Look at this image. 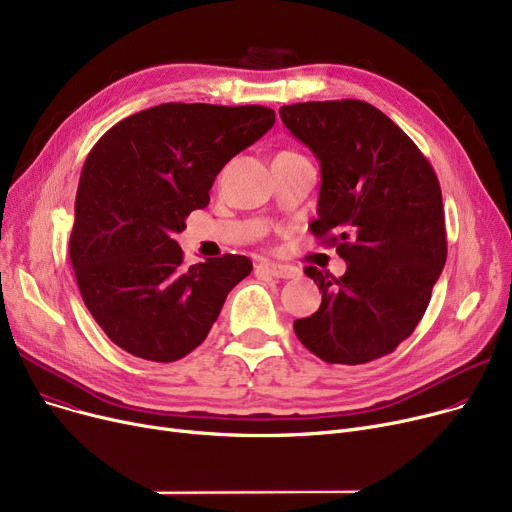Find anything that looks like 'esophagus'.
Returning a JSON list of instances; mask_svg holds the SVG:
<instances>
[{
    "mask_svg": "<svg viewBox=\"0 0 512 512\" xmlns=\"http://www.w3.org/2000/svg\"><path fill=\"white\" fill-rule=\"evenodd\" d=\"M259 272H265L270 274L274 278H282V280H290V278H297L301 272L297 270V267L292 265H282V263H272V261H261L257 265Z\"/></svg>",
    "mask_w": 512,
    "mask_h": 512,
    "instance_id": "obj_1",
    "label": "esophagus"
}]
</instances>
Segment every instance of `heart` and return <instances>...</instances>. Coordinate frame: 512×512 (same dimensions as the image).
I'll list each match as a JSON object with an SVG mask.
<instances>
[{
  "label": "heart",
  "mask_w": 512,
  "mask_h": 512,
  "mask_svg": "<svg viewBox=\"0 0 512 512\" xmlns=\"http://www.w3.org/2000/svg\"><path fill=\"white\" fill-rule=\"evenodd\" d=\"M284 155H297V153H294V151H282Z\"/></svg>",
  "instance_id": "heart-1"
}]
</instances>
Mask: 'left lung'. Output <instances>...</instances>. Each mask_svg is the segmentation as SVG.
<instances>
[{
    "instance_id": "obj_1",
    "label": "left lung",
    "mask_w": 512,
    "mask_h": 512,
    "mask_svg": "<svg viewBox=\"0 0 512 512\" xmlns=\"http://www.w3.org/2000/svg\"><path fill=\"white\" fill-rule=\"evenodd\" d=\"M280 118L319 159L317 220L309 228L346 261L340 278L305 267L321 305L294 321V334L326 363L390 355L417 328L446 263L438 176L371 103H292L280 107Z\"/></svg>"
}]
</instances>
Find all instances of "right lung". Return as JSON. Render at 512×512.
<instances>
[{"instance_id":"obj_1","label":"right lung","mask_w":512,"mask_h":512,"mask_svg":"<svg viewBox=\"0 0 512 512\" xmlns=\"http://www.w3.org/2000/svg\"><path fill=\"white\" fill-rule=\"evenodd\" d=\"M276 122L263 105L161 103L107 130L74 203L70 263L87 309L122 351L172 363L207 338L245 255L184 265L174 234L209 203L215 176Z\"/></svg>"}]
</instances>
